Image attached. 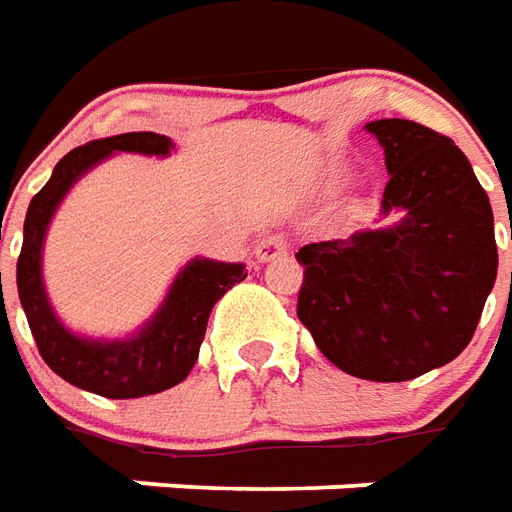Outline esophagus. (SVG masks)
Returning <instances> with one entry per match:
<instances>
[{"mask_svg": "<svg viewBox=\"0 0 512 512\" xmlns=\"http://www.w3.org/2000/svg\"><path fill=\"white\" fill-rule=\"evenodd\" d=\"M286 250H289V237H286V234H270V237L259 239V245H256V259H259V262H270V259L286 256Z\"/></svg>", "mask_w": 512, "mask_h": 512, "instance_id": "34e87169", "label": "esophagus"}]
</instances>
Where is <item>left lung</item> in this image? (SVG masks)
<instances>
[{
	"label": "left lung",
	"instance_id": "left-lung-1",
	"mask_svg": "<svg viewBox=\"0 0 512 512\" xmlns=\"http://www.w3.org/2000/svg\"><path fill=\"white\" fill-rule=\"evenodd\" d=\"M366 129L391 173L380 215L405 217L297 250V317L342 372L400 383L449 364L471 342L496 281L494 212L449 137L402 118Z\"/></svg>",
	"mask_w": 512,
	"mask_h": 512
}]
</instances>
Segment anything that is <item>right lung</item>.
Listing matches in <instances>:
<instances>
[{"label":"right lung","instance_id":"right-lung-1","mask_svg":"<svg viewBox=\"0 0 512 512\" xmlns=\"http://www.w3.org/2000/svg\"><path fill=\"white\" fill-rule=\"evenodd\" d=\"M170 137L157 132L115 134L68 151L52 179L30 201L24 220V245L18 253L16 284L21 306L38 344V353L52 372L71 386L93 391L110 400H132L176 386L190 375L204 342L206 322L220 297L245 281L242 264H220L209 259L190 262L170 286L165 303L143 331L126 342H85L68 333L54 317L41 281V248L46 226L68 187L112 151L168 154ZM5 303V297H2Z\"/></svg>","mask_w":512,"mask_h":512}]
</instances>
